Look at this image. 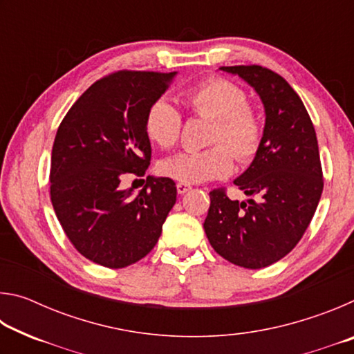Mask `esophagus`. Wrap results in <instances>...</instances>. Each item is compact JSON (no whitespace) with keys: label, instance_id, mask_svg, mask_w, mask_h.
<instances>
[{"label":"esophagus","instance_id":"34e87169","mask_svg":"<svg viewBox=\"0 0 354 354\" xmlns=\"http://www.w3.org/2000/svg\"><path fill=\"white\" fill-rule=\"evenodd\" d=\"M190 189H192L190 184H185V183H178V184H176V190H178L179 195L185 194V192H189Z\"/></svg>","mask_w":354,"mask_h":354}]
</instances>
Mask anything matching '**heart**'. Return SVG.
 Listing matches in <instances>:
<instances>
[{"label":"heart","instance_id":"heart-1","mask_svg":"<svg viewBox=\"0 0 354 354\" xmlns=\"http://www.w3.org/2000/svg\"><path fill=\"white\" fill-rule=\"evenodd\" d=\"M184 104L194 115L212 120L207 136L212 147L164 159L159 164L160 175L185 184L212 181L231 175L234 158L247 164L259 153L263 139L261 117L236 82L209 76L184 93ZM143 127L149 140L169 149L179 140L183 118L170 101L159 98L147 109Z\"/></svg>","mask_w":354,"mask_h":354}]
</instances>
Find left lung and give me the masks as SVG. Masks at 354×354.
Returning <instances> with one entry per match:
<instances>
[{"label":"left lung","instance_id":"8db88e82","mask_svg":"<svg viewBox=\"0 0 354 354\" xmlns=\"http://www.w3.org/2000/svg\"><path fill=\"white\" fill-rule=\"evenodd\" d=\"M220 68L259 93L266 128L253 164L234 181L251 198L232 201L225 187L209 192L205 231L226 261L262 268L290 253L314 217L323 190L319 143L306 107L283 76L261 65Z\"/></svg>","mask_w":354,"mask_h":354}]
</instances>
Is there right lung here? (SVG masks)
Here are the masks:
<instances>
[{
  "label": "right lung",
  "instance_id": "1",
  "mask_svg": "<svg viewBox=\"0 0 354 354\" xmlns=\"http://www.w3.org/2000/svg\"><path fill=\"white\" fill-rule=\"evenodd\" d=\"M175 75L118 70L95 81L59 124L51 153L50 196L71 245L88 261L123 268L158 243L176 203L170 178H147L139 195L120 189L151 160L145 113Z\"/></svg>",
  "mask_w": 354,
  "mask_h": 354
}]
</instances>
